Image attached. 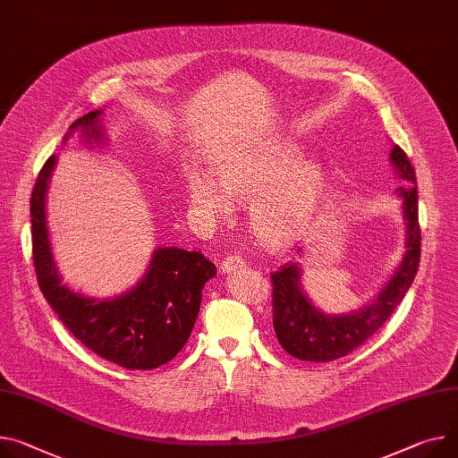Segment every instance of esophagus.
I'll return each mask as SVG.
<instances>
[{"label":"esophagus","mask_w":458,"mask_h":458,"mask_svg":"<svg viewBox=\"0 0 458 458\" xmlns=\"http://www.w3.org/2000/svg\"><path fill=\"white\" fill-rule=\"evenodd\" d=\"M245 259H242V257H238V255H229V257H225L224 259V262H222V273L224 275H231V273H234L236 269H242V267H245Z\"/></svg>","instance_id":"esophagus-1"}]
</instances>
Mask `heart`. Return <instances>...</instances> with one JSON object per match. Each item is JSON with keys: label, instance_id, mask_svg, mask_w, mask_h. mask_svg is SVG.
<instances>
[{"label": "heart", "instance_id": "heart-1", "mask_svg": "<svg viewBox=\"0 0 458 458\" xmlns=\"http://www.w3.org/2000/svg\"><path fill=\"white\" fill-rule=\"evenodd\" d=\"M299 159V148L286 139L238 145L216 159V182L189 174V199L208 220L227 218L233 201H251L255 236L269 248H284L308 229L327 191L325 166Z\"/></svg>", "mask_w": 458, "mask_h": 458}]
</instances>
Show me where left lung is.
I'll list each match as a JSON object with an SVG mask.
<instances>
[{"mask_svg": "<svg viewBox=\"0 0 458 458\" xmlns=\"http://www.w3.org/2000/svg\"><path fill=\"white\" fill-rule=\"evenodd\" d=\"M391 165L400 180L407 182L396 189L402 198L405 218V255L396 271L386 280L379 293L363 308L350 313H327L315 306L302 290L297 262L284 264L271 273L273 280V328L278 343L290 356L325 363L339 360L361 346L398 308L420 264V224L416 174L405 152L394 145ZM299 255L302 250L297 251Z\"/></svg>", "mask_w": 458, "mask_h": 458, "instance_id": "obj_1", "label": "left lung"}]
</instances>
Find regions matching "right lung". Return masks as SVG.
Wrapping results in <instances>:
<instances>
[{
  "label": "right lung",
  "mask_w": 458,
  "mask_h": 458,
  "mask_svg": "<svg viewBox=\"0 0 458 458\" xmlns=\"http://www.w3.org/2000/svg\"><path fill=\"white\" fill-rule=\"evenodd\" d=\"M102 110L89 112L69 126L84 143H106ZM56 156L42 166L30 196L32 260L38 284L60 321L97 356L131 370L157 369L185 346L194 328L201 290L216 266L198 251L157 248L139 283L117 297L97 299L62 283L46 222V196Z\"/></svg>",
  "instance_id": "1"
}]
</instances>
